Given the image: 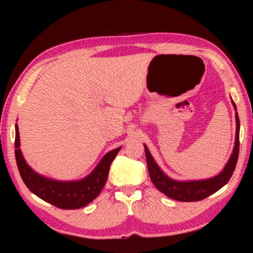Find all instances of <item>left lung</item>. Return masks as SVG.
Segmentation results:
<instances>
[{"label": "left lung", "mask_w": 253, "mask_h": 253, "mask_svg": "<svg viewBox=\"0 0 253 253\" xmlns=\"http://www.w3.org/2000/svg\"><path fill=\"white\" fill-rule=\"evenodd\" d=\"M236 126V141H235L233 154H231L227 166L217 176H214L213 178L210 179H204V181L178 182L169 178L158 167V165L155 164L153 158H152L150 152H148L147 147L145 146L147 168L153 184L157 186L159 191L165 193L169 198L178 200V202H198V200H203L209 196L213 195L214 192H216L217 190H220L223 185L227 184L231 175H233L235 167H236L238 153H240V119H238L237 113Z\"/></svg>", "instance_id": "1"}]
</instances>
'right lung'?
I'll return each mask as SVG.
<instances>
[{"label":"right lung","instance_id":"add662e5","mask_svg":"<svg viewBox=\"0 0 253 253\" xmlns=\"http://www.w3.org/2000/svg\"><path fill=\"white\" fill-rule=\"evenodd\" d=\"M15 147L17 167L30 191L44 202L62 210L81 209L99 196L106 184L110 165L121 150L120 147L107 153L94 170L82 181L57 182L38 175L27 166L19 150V132L17 126Z\"/></svg>","mask_w":253,"mask_h":253}]
</instances>
